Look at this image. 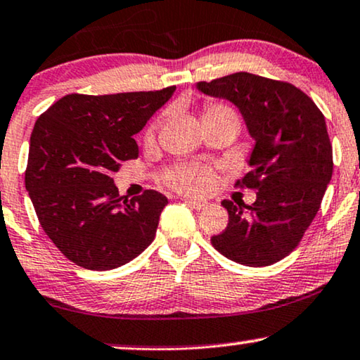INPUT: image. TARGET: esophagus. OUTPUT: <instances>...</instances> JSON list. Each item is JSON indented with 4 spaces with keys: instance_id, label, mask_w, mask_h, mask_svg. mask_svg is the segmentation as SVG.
Listing matches in <instances>:
<instances>
[{
    "instance_id": "34e87169",
    "label": "esophagus",
    "mask_w": 360,
    "mask_h": 360,
    "mask_svg": "<svg viewBox=\"0 0 360 360\" xmlns=\"http://www.w3.org/2000/svg\"><path fill=\"white\" fill-rule=\"evenodd\" d=\"M185 203L188 205V207L195 208V210H205L208 207L207 202H203V200H193V198H185Z\"/></svg>"
}]
</instances>
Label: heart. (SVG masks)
Masks as SVG:
<instances>
[{"label":"heart","instance_id":"b5f03b06","mask_svg":"<svg viewBox=\"0 0 360 360\" xmlns=\"http://www.w3.org/2000/svg\"><path fill=\"white\" fill-rule=\"evenodd\" d=\"M213 117H230L235 119L238 122L235 112H233L230 107L221 104H210L205 107L203 120ZM155 127L157 124H152L150 127L147 129V139L152 137ZM167 180H169V184L172 186H175V188L179 190L188 191V193H203V191H207L210 186L213 185V175L210 174V170L203 169V167H179V169L169 172Z\"/></svg>","mask_w":360,"mask_h":360}]
</instances>
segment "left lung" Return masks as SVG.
<instances>
[{
  "label": "left lung",
  "mask_w": 360,
  "mask_h": 360,
  "mask_svg": "<svg viewBox=\"0 0 360 360\" xmlns=\"http://www.w3.org/2000/svg\"><path fill=\"white\" fill-rule=\"evenodd\" d=\"M197 89L235 104L255 139L251 170L236 185L258 190L256 202L223 200L228 226L212 245L245 266L276 263L300 245L333 176L323 112L292 84L250 72L198 82Z\"/></svg>",
  "instance_id": "1"
}]
</instances>
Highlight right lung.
<instances>
[{
    "instance_id": "add662e5",
    "label": "right lung",
    "mask_w": 360,
    "mask_h": 360,
    "mask_svg": "<svg viewBox=\"0 0 360 360\" xmlns=\"http://www.w3.org/2000/svg\"><path fill=\"white\" fill-rule=\"evenodd\" d=\"M175 86L109 96L68 94L36 120L25 174L37 220L58 250L94 271L119 268L155 238L169 203L155 190L120 197L112 172L139 157L134 135Z\"/></svg>"
}]
</instances>
